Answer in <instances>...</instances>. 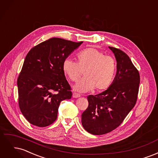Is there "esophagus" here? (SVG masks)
Listing matches in <instances>:
<instances>
[{"instance_id":"1","label":"esophagus","mask_w":158,"mask_h":158,"mask_svg":"<svg viewBox=\"0 0 158 158\" xmlns=\"http://www.w3.org/2000/svg\"><path fill=\"white\" fill-rule=\"evenodd\" d=\"M73 97L74 98H79L80 97V94H78V93H76V92H74L73 94Z\"/></svg>"}]
</instances>
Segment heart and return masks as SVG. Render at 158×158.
<instances>
[{"label": "heart", "instance_id": "1", "mask_svg": "<svg viewBox=\"0 0 158 158\" xmlns=\"http://www.w3.org/2000/svg\"><path fill=\"white\" fill-rule=\"evenodd\" d=\"M77 60L76 63L67 58L63 63L64 73L73 82H76L84 71L85 76L75 84L74 90L87 92L95 87L97 90H104L112 84L117 66L111 56L90 47L78 52Z\"/></svg>", "mask_w": 158, "mask_h": 158}]
</instances>
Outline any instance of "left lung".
Returning a JSON list of instances; mask_svg holds the SVG:
<instances>
[{"mask_svg":"<svg viewBox=\"0 0 158 158\" xmlns=\"http://www.w3.org/2000/svg\"><path fill=\"white\" fill-rule=\"evenodd\" d=\"M109 48L117 60L115 77L107 89L88 95V107L82 114L83 127L94 135L110 132L121 125L135 107L139 89L140 74L129 56L120 49Z\"/></svg>","mask_w":158,"mask_h":158,"instance_id":"left-lung-1","label":"left lung"}]
</instances>
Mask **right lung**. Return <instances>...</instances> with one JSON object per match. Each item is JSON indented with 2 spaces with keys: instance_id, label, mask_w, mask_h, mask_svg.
<instances>
[{
  "instance_id": "1",
  "label": "right lung",
  "mask_w": 158,
  "mask_h": 158,
  "mask_svg": "<svg viewBox=\"0 0 158 158\" xmlns=\"http://www.w3.org/2000/svg\"><path fill=\"white\" fill-rule=\"evenodd\" d=\"M82 43L53 37L28 52L17 85L19 107L31 125H51L57 118L60 102L71 98L63 63Z\"/></svg>"
}]
</instances>
